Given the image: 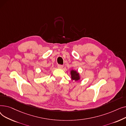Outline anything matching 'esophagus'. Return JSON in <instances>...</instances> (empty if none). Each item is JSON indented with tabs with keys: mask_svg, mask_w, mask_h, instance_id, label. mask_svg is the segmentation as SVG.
<instances>
[{
	"mask_svg": "<svg viewBox=\"0 0 126 126\" xmlns=\"http://www.w3.org/2000/svg\"><path fill=\"white\" fill-rule=\"evenodd\" d=\"M63 67V65H58V68L59 69H62Z\"/></svg>",
	"mask_w": 126,
	"mask_h": 126,
	"instance_id": "1",
	"label": "esophagus"
}]
</instances>
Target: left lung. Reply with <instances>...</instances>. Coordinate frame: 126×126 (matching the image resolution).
<instances>
[{
    "label": "left lung",
    "instance_id": "obj_1",
    "mask_svg": "<svg viewBox=\"0 0 126 126\" xmlns=\"http://www.w3.org/2000/svg\"><path fill=\"white\" fill-rule=\"evenodd\" d=\"M70 74H71V78L72 80L75 81H78L80 79V75L77 71L76 70H71L70 71Z\"/></svg>",
    "mask_w": 126,
    "mask_h": 126
}]
</instances>
